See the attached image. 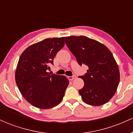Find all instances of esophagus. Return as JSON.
I'll list each match as a JSON object with an SVG mask.
<instances>
[{
    "label": "esophagus",
    "mask_w": 133,
    "mask_h": 133,
    "mask_svg": "<svg viewBox=\"0 0 133 133\" xmlns=\"http://www.w3.org/2000/svg\"><path fill=\"white\" fill-rule=\"evenodd\" d=\"M76 77V76L75 75H74V76H69V77H68V78H69V80L72 81L73 79H75Z\"/></svg>",
    "instance_id": "obj_1"
}]
</instances>
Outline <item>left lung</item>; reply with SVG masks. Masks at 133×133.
Listing matches in <instances>:
<instances>
[{
	"label": "left lung",
	"instance_id": "left-lung-1",
	"mask_svg": "<svg viewBox=\"0 0 133 133\" xmlns=\"http://www.w3.org/2000/svg\"><path fill=\"white\" fill-rule=\"evenodd\" d=\"M65 41L79 64L89 68L84 75L79 76L84 82L79 91L82 100L91 106L106 103L115 94L120 80L113 55L103 44L86 36L65 37Z\"/></svg>",
	"mask_w": 133,
	"mask_h": 133
}]
</instances>
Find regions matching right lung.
<instances>
[{
    "label": "right lung",
    "mask_w": 133,
    "mask_h": 133,
    "mask_svg": "<svg viewBox=\"0 0 133 133\" xmlns=\"http://www.w3.org/2000/svg\"><path fill=\"white\" fill-rule=\"evenodd\" d=\"M64 45V37L50 38L27 47L20 56L16 82L23 97L34 106L50 109L61 102L68 79L64 76L50 75L47 70L54 64L57 53Z\"/></svg>",
    "instance_id": "right-lung-1"
}]
</instances>
